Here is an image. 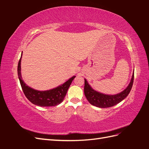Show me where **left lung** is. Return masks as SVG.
Returning <instances> with one entry per match:
<instances>
[{"instance_id":"left-lung-1","label":"left lung","mask_w":149,"mask_h":149,"mask_svg":"<svg viewBox=\"0 0 149 149\" xmlns=\"http://www.w3.org/2000/svg\"><path fill=\"white\" fill-rule=\"evenodd\" d=\"M134 78V73L132 74L131 80H130L127 87L124 91L118 94H114V95L106 94L96 91L89 84L87 80L84 79V95L89 102L94 106L100 108H106L114 106L124 100L128 96L132 87Z\"/></svg>"}]
</instances>
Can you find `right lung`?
Listing matches in <instances>:
<instances>
[{
  "label": "right lung",
  "mask_w": 149,
  "mask_h": 149,
  "mask_svg": "<svg viewBox=\"0 0 149 149\" xmlns=\"http://www.w3.org/2000/svg\"><path fill=\"white\" fill-rule=\"evenodd\" d=\"M22 56V53L18 64L17 71L21 87L26 98L33 104L40 107L55 106L60 104L63 101L68 89L76 76H73L63 84L52 89L47 91H38L26 85L22 79L21 74Z\"/></svg>",
  "instance_id": "right-lung-1"
}]
</instances>
